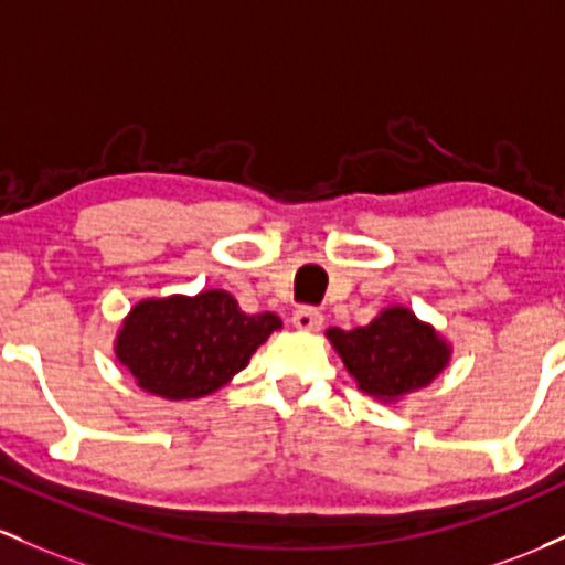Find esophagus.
I'll list each match as a JSON object with an SVG mask.
<instances>
[{
  "label": "esophagus",
  "mask_w": 565,
  "mask_h": 565,
  "mask_svg": "<svg viewBox=\"0 0 565 565\" xmlns=\"http://www.w3.org/2000/svg\"><path fill=\"white\" fill-rule=\"evenodd\" d=\"M290 320H294V326L299 328V331H320L322 328V315L312 307H299Z\"/></svg>",
  "instance_id": "1"
}]
</instances>
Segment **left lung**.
Here are the masks:
<instances>
[{
	"instance_id": "obj_1",
	"label": "left lung",
	"mask_w": 565,
	"mask_h": 565,
	"mask_svg": "<svg viewBox=\"0 0 565 565\" xmlns=\"http://www.w3.org/2000/svg\"><path fill=\"white\" fill-rule=\"evenodd\" d=\"M326 339L358 390L384 405L403 403L433 384L454 354L451 341L403 303L384 307L367 326L352 331L328 328Z\"/></svg>"
}]
</instances>
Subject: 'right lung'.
I'll use <instances>...</instances> for the list:
<instances>
[{
	"label": "right lung",
	"instance_id": "obj_1",
	"mask_svg": "<svg viewBox=\"0 0 565 565\" xmlns=\"http://www.w3.org/2000/svg\"><path fill=\"white\" fill-rule=\"evenodd\" d=\"M280 328L271 312L245 315L230 290L173 294L130 307L114 335V354L149 395L200 401L230 384Z\"/></svg>",
	"mask_w": 565,
	"mask_h": 565
}]
</instances>
